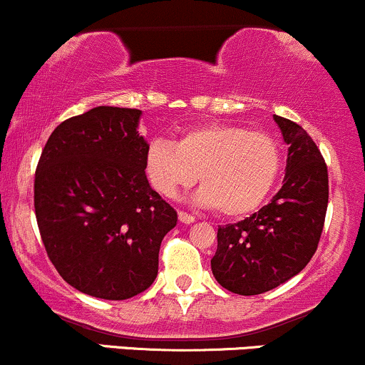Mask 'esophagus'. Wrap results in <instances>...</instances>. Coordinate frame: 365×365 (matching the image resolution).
<instances>
[{"mask_svg": "<svg viewBox=\"0 0 365 365\" xmlns=\"http://www.w3.org/2000/svg\"><path fill=\"white\" fill-rule=\"evenodd\" d=\"M178 220L185 225H192L195 221V216L188 215V212H185V211H178Z\"/></svg>", "mask_w": 365, "mask_h": 365, "instance_id": "obj_1", "label": "esophagus"}]
</instances>
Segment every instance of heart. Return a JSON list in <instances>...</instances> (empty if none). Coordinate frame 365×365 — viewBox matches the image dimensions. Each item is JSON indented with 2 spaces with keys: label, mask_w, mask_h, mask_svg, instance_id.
<instances>
[{
  "label": "heart",
  "mask_w": 365,
  "mask_h": 365,
  "mask_svg": "<svg viewBox=\"0 0 365 365\" xmlns=\"http://www.w3.org/2000/svg\"><path fill=\"white\" fill-rule=\"evenodd\" d=\"M149 183L161 195L177 197L199 182L195 200L216 207L221 216L238 217L264 202L282 168L273 137L240 125L204 123L188 128L175 144L150 142L144 159Z\"/></svg>",
  "instance_id": "b5f03b06"
}]
</instances>
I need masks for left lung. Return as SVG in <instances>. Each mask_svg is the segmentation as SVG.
<instances>
[{
	"instance_id": "obj_1",
	"label": "left lung",
	"mask_w": 365,
	"mask_h": 365,
	"mask_svg": "<svg viewBox=\"0 0 365 365\" xmlns=\"http://www.w3.org/2000/svg\"><path fill=\"white\" fill-rule=\"evenodd\" d=\"M288 144L283 187L252 216L217 228L211 259L216 282L238 295H259L307 266L328 209V166L316 142L295 121L274 115Z\"/></svg>"
}]
</instances>
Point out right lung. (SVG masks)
<instances>
[{"instance_id":"right-lung-1","label":"right lung","mask_w":365,"mask_h":365,"mask_svg":"<svg viewBox=\"0 0 365 365\" xmlns=\"http://www.w3.org/2000/svg\"><path fill=\"white\" fill-rule=\"evenodd\" d=\"M140 115L98 106L65 120L36 170V220L49 261L66 283L104 300L148 290L178 220L145 177Z\"/></svg>"}]
</instances>
